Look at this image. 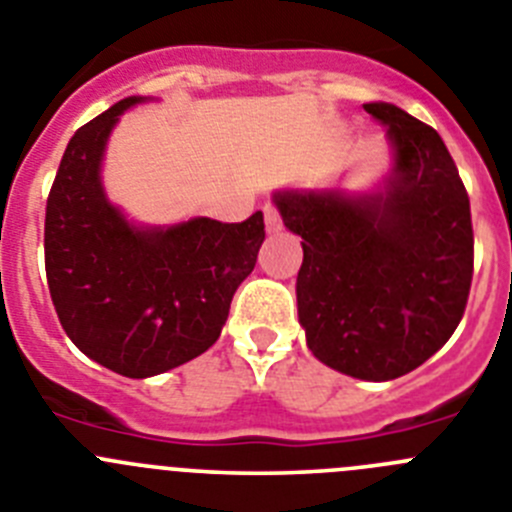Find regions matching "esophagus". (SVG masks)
<instances>
[{"label":"esophagus","mask_w":512,"mask_h":512,"mask_svg":"<svg viewBox=\"0 0 512 512\" xmlns=\"http://www.w3.org/2000/svg\"><path fill=\"white\" fill-rule=\"evenodd\" d=\"M262 214H265L267 232H278V229L283 227V222H280V211H278V206L273 204V201H267V204L262 206Z\"/></svg>","instance_id":"obj_1"}]
</instances>
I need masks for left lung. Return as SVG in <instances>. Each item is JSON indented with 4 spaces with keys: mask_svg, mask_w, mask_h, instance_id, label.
<instances>
[{
    "mask_svg": "<svg viewBox=\"0 0 512 512\" xmlns=\"http://www.w3.org/2000/svg\"><path fill=\"white\" fill-rule=\"evenodd\" d=\"M365 112L395 150L385 193L283 191L303 237L298 319L313 357L359 380H395L439 352L467 308L474 273L469 196L439 132L395 104Z\"/></svg>",
    "mask_w": 512,
    "mask_h": 512,
    "instance_id": "1",
    "label": "left lung"
}]
</instances>
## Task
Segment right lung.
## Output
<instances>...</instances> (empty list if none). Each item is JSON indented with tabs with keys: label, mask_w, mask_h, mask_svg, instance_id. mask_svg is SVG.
<instances>
[{
	"label": "right lung",
	"mask_w": 512,
	"mask_h": 512,
	"mask_svg": "<svg viewBox=\"0 0 512 512\" xmlns=\"http://www.w3.org/2000/svg\"><path fill=\"white\" fill-rule=\"evenodd\" d=\"M117 101L68 142L45 206V275L61 326L86 357L124 377H153L219 339L239 283L252 273L265 219H191L135 229L104 196L99 165Z\"/></svg>",
	"instance_id": "right-lung-1"
}]
</instances>
